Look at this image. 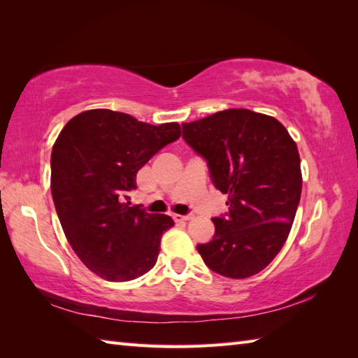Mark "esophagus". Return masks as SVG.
I'll return each mask as SVG.
<instances>
[{
    "mask_svg": "<svg viewBox=\"0 0 358 358\" xmlns=\"http://www.w3.org/2000/svg\"><path fill=\"white\" fill-rule=\"evenodd\" d=\"M172 218H173L175 223H180V222H189V220H191L192 217L191 215H177V214H175Z\"/></svg>",
    "mask_w": 358,
    "mask_h": 358,
    "instance_id": "1",
    "label": "esophagus"
}]
</instances>
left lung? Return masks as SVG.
Here are the masks:
<instances>
[{
    "label": "left lung",
    "instance_id": "left-lung-1",
    "mask_svg": "<svg viewBox=\"0 0 358 358\" xmlns=\"http://www.w3.org/2000/svg\"><path fill=\"white\" fill-rule=\"evenodd\" d=\"M183 138L206 158L229 206L226 217L212 218L214 238L196 250L220 275H255L283 248L299 208L303 178L295 141L278 120L249 109L183 123Z\"/></svg>",
    "mask_w": 358,
    "mask_h": 358
}]
</instances>
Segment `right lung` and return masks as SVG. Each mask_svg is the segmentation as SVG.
Segmentation results:
<instances>
[{"instance_id": "add662e5", "label": "right lung", "mask_w": 358, "mask_h": 358, "mask_svg": "<svg viewBox=\"0 0 358 358\" xmlns=\"http://www.w3.org/2000/svg\"><path fill=\"white\" fill-rule=\"evenodd\" d=\"M178 123L149 124L123 112L92 109L67 121L53 144L50 189L73 252L108 281H129L154 268L164 214L131 206L136 172L166 144L178 140Z\"/></svg>"}]
</instances>
